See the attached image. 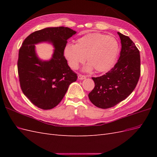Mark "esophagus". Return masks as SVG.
Wrapping results in <instances>:
<instances>
[{"mask_svg":"<svg viewBox=\"0 0 157 157\" xmlns=\"http://www.w3.org/2000/svg\"><path fill=\"white\" fill-rule=\"evenodd\" d=\"M86 78V76L82 75H78V80H84Z\"/></svg>","mask_w":157,"mask_h":157,"instance_id":"obj_1","label":"esophagus"}]
</instances>
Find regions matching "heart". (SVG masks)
<instances>
[{
	"label": "heart",
	"instance_id": "1",
	"mask_svg": "<svg viewBox=\"0 0 157 157\" xmlns=\"http://www.w3.org/2000/svg\"><path fill=\"white\" fill-rule=\"evenodd\" d=\"M119 47L117 40L113 36L99 33H91L79 38L76 44L68 43L63 50V55L70 67L76 69L85 61L86 71L102 73L110 69L115 63Z\"/></svg>",
	"mask_w": 157,
	"mask_h": 157
}]
</instances>
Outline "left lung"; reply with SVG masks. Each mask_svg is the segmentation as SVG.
<instances>
[{
	"instance_id": "left-lung-1",
	"label": "left lung",
	"mask_w": 157,
	"mask_h": 157,
	"mask_svg": "<svg viewBox=\"0 0 157 157\" xmlns=\"http://www.w3.org/2000/svg\"><path fill=\"white\" fill-rule=\"evenodd\" d=\"M117 33L122 46L117 63L105 75L92 77L95 87L88 98L99 108H110L125 99L134 91L140 77V51L129 37Z\"/></svg>"
}]
</instances>
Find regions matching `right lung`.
I'll return each instance as SVG.
<instances>
[{"label": "right lung", "instance_id": "1", "mask_svg": "<svg viewBox=\"0 0 157 157\" xmlns=\"http://www.w3.org/2000/svg\"><path fill=\"white\" fill-rule=\"evenodd\" d=\"M77 31L69 27H46L31 33L19 51L17 69L23 93L40 109L48 110L62 100L69 85L77 76L71 69L63 56L67 40ZM48 42L55 50L49 60L39 58L35 45Z\"/></svg>", "mask_w": 157, "mask_h": 157}]
</instances>
